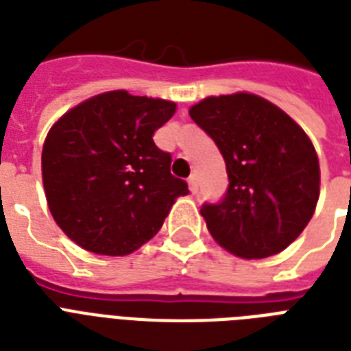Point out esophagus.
I'll use <instances>...</instances> for the list:
<instances>
[{
  "instance_id": "obj_1",
  "label": "esophagus",
  "mask_w": 351,
  "mask_h": 351,
  "mask_svg": "<svg viewBox=\"0 0 351 351\" xmlns=\"http://www.w3.org/2000/svg\"><path fill=\"white\" fill-rule=\"evenodd\" d=\"M187 184H189V189H191V193H197V191H198L197 175H191V176H189V180H187Z\"/></svg>"
}]
</instances>
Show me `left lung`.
<instances>
[{"mask_svg": "<svg viewBox=\"0 0 351 351\" xmlns=\"http://www.w3.org/2000/svg\"><path fill=\"white\" fill-rule=\"evenodd\" d=\"M189 117L219 145L230 178L224 200L200 209L215 242L245 261L286 250L321 193L310 136L280 107L244 90L208 96Z\"/></svg>", "mask_w": 351, "mask_h": 351, "instance_id": "obj_1", "label": "left lung"}]
</instances>
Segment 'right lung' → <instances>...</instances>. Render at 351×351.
<instances>
[{
  "label": "right lung",
  "instance_id": "right-lung-1",
  "mask_svg": "<svg viewBox=\"0 0 351 351\" xmlns=\"http://www.w3.org/2000/svg\"><path fill=\"white\" fill-rule=\"evenodd\" d=\"M175 112V101L109 90L54 121L41 178L52 219L74 244L125 256L158 233L176 198L189 193L153 140Z\"/></svg>",
  "mask_w": 351,
  "mask_h": 351
}]
</instances>
